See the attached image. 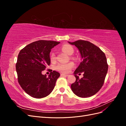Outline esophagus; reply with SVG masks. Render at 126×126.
<instances>
[{
    "mask_svg": "<svg viewBox=\"0 0 126 126\" xmlns=\"http://www.w3.org/2000/svg\"><path fill=\"white\" fill-rule=\"evenodd\" d=\"M60 75L61 76H69V75H66V74H60Z\"/></svg>",
    "mask_w": 126,
    "mask_h": 126,
    "instance_id": "esophagus-1",
    "label": "esophagus"
}]
</instances>
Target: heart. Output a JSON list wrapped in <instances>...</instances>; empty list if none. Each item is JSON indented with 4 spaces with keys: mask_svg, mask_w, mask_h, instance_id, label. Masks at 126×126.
Instances as JSON below:
<instances>
[{
    "mask_svg": "<svg viewBox=\"0 0 126 126\" xmlns=\"http://www.w3.org/2000/svg\"><path fill=\"white\" fill-rule=\"evenodd\" d=\"M63 50L66 52L67 54L69 55H71L74 52V49L70 45L65 44L62 47ZM56 56L54 52H52L51 55V60H54L55 59ZM74 66L73 63L70 62L68 63H59L56 66V69L62 72L63 73H67L69 72Z\"/></svg>",
    "mask_w": 126,
    "mask_h": 126,
    "instance_id": "obj_1",
    "label": "heart"
}]
</instances>
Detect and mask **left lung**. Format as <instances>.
Here are the masks:
<instances>
[{
  "label": "left lung",
  "mask_w": 126,
  "mask_h": 126,
  "mask_svg": "<svg viewBox=\"0 0 126 126\" xmlns=\"http://www.w3.org/2000/svg\"><path fill=\"white\" fill-rule=\"evenodd\" d=\"M68 43L78 49L82 59L74 72L76 80L71 85V90L80 97L92 96L101 89L107 73L108 66L105 54L89 41L79 40ZM82 72L84 77L80 79L77 74Z\"/></svg>",
  "instance_id": "obj_1"
}]
</instances>
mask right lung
Wrapping results in <instances>:
<instances>
[{
  "label": "right lung",
  "mask_w": 126,
  "mask_h": 126,
  "mask_svg": "<svg viewBox=\"0 0 126 126\" xmlns=\"http://www.w3.org/2000/svg\"><path fill=\"white\" fill-rule=\"evenodd\" d=\"M59 43L38 40L27 45L19 53L16 65L18 82L32 97H45L54 89L60 74L54 70L47 77L42 74V71L50 65L51 49Z\"/></svg>",
  "instance_id": "obj_1"
}]
</instances>
